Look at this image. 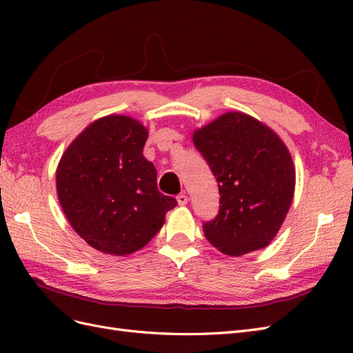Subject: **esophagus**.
I'll list each match as a JSON object with an SVG mask.
<instances>
[{
	"mask_svg": "<svg viewBox=\"0 0 353 353\" xmlns=\"http://www.w3.org/2000/svg\"><path fill=\"white\" fill-rule=\"evenodd\" d=\"M176 201H178L179 206H185L187 201H188V197L185 194H178L176 196Z\"/></svg>",
	"mask_w": 353,
	"mask_h": 353,
	"instance_id": "esophagus-1",
	"label": "esophagus"
}]
</instances>
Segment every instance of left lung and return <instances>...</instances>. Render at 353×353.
Returning <instances> with one entry per match:
<instances>
[{
	"label": "left lung",
	"mask_w": 353,
	"mask_h": 353,
	"mask_svg": "<svg viewBox=\"0 0 353 353\" xmlns=\"http://www.w3.org/2000/svg\"><path fill=\"white\" fill-rule=\"evenodd\" d=\"M193 143L221 196L218 216L203 225L208 241L228 256L266 248L294 194L296 170L281 138L249 114L228 112L196 130Z\"/></svg>",
	"instance_id": "left-lung-1"
}]
</instances>
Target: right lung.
<instances>
[{"mask_svg":"<svg viewBox=\"0 0 353 353\" xmlns=\"http://www.w3.org/2000/svg\"><path fill=\"white\" fill-rule=\"evenodd\" d=\"M147 128L134 117H100L63 153L56 187L60 206L78 236L101 253L143 249L176 200L157 190V174L143 156Z\"/></svg>","mask_w":353,"mask_h":353,"instance_id":"obj_1","label":"right lung"}]
</instances>
